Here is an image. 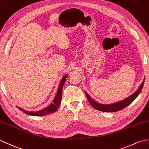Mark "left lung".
Returning <instances> with one entry per match:
<instances>
[{
	"instance_id": "obj_1",
	"label": "left lung",
	"mask_w": 149,
	"mask_h": 149,
	"mask_svg": "<svg viewBox=\"0 0 149 149\" xmlns=\"http://www.w3.org/2000/svg\"><path fill=\"white\" fill-rule=\"evenodd\" d=\"M144 82L145 78L143 80V81L141 84L139 86L138 89L134 93H133L132 95L129 96V97H127V98H125L124 100L111 104H100V103L96 102L93 99H92L91 97L88 95L86 92H85V93H86V95L87 96L88 101H89L91 105L93 108H95L96 110H98L102 112H110V113H113V112L119 111L131 104V103L137 98V96L139 95V93H141L143 89V87Z\"/></svg>"
}]
</instances>
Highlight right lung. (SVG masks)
Returning a JSON list of instances; mask_svg holds the SVG:
<instances>
[{
	"label": "right lung",
	"instance_id": "obj_1",
	"mask_svg": "<svg viewBox=\"0 0 149 149\" xmlns=\"http://www.w3.org/2000/svg\"><path fill=\"white\" fill-rule=\"evenodd\" d=\"M67 78H68V75L67 74L63 76L62 77L58 86V88L56 96L54 97L53 102L51 103L49 105H48L47 107H45L44 109H42V110L38 111H28L24 110V109H22L20 107H19V109L20 111L24 112V113L30 115V116H45V115L54 113V112L57 111V109H58L60 104H61L62 89H63V85L65 84V81H66Z\"/></svg>",
	"mask_w": 149,
	"mask_h": 149
}]
</instances>
